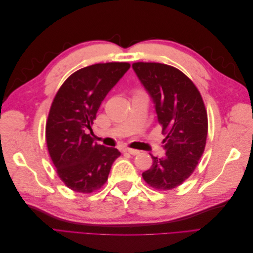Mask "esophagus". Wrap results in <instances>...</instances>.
Returning <instances> with one entry per match:
<instances>
[{"label":"esophagus","instance_id":"obj_1","mask_svg":"<svg viewBox=\"0 0 253 253\" xmlns=\"http://www.w3.org/2000/svg\"><path fill=\"white\" fill-rule=\"evenodd\" d=\"M125 151L127 152L128 154H131V155H138L140 153L138 150H135V149H126Z\"/></svg>","mask_w":253,"mask_h":253}]
</instances>
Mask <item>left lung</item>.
<instances>
[{
  "label": "left lung",
  "instance_id": "left-lung-1",
  "mask_svg": "<svg viewBox=\"0 0 253 253\" xmlns=\"http://www.w3.org/2000/svg\"><path fill=\"white\" fill-rule=\"evenodd\" d=\"M132 67L154 103L166 135V155H151L153 165L142 177L157 190H171L193 173L204 153L208 117L203 98L194 83L173 66L137 62Z\"/></svg>",
  "mask_w": 253,
  "mask_h": 253
}]
</instances>
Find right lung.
<instances>
[{
	"mask_svg": "<svg viewBox=\"0 0 253 253\" xmlns=\"http://www.w3.org/2000/svg\"><path fill=\"white\" fill-rule=\"evenodd\" d=\"M128 63H98L68 77L53 99L46 124V143L66 187L91 193L108 180L120 152L94 142L88 129L109 91L128 71Z\"/></svg>",
	"mask_w": 253,
	"mask_h": 253,
	"instance_id": "right-lung-1",
	"label": "right lung"
}]
</instances>
